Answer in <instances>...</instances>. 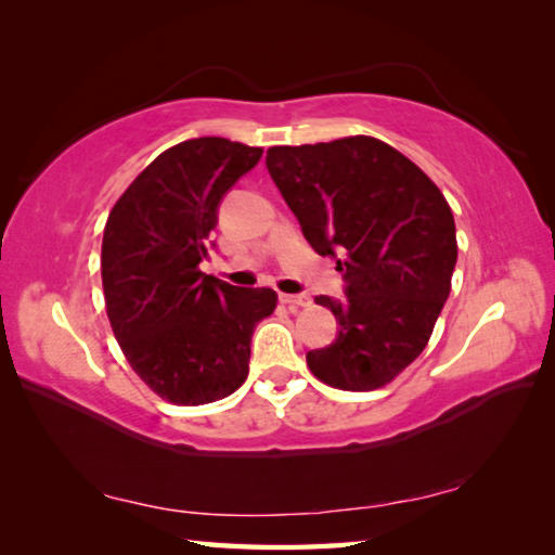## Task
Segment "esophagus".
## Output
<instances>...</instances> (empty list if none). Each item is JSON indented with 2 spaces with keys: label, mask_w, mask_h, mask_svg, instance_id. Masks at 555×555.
Instances as JSON below:
<instances>
[{
  "label": "esophagus",
  "mask_w": 555,
  "mask_h": 555,
  "mask_svg": "<svg viewBox=\"0 0 555 555\" xmlns=\"http://www.w3.org/2000/svg\"><path fill=\"white\" fill-rule=\"evenodd\" d=\"M279 300L288 308L291 313H298V311H304V308L311 306V298H308L306 294H294V296L281 294V296H279Z\"/></svg>",
  "instance_id": "34e87169"
}]
</instances>
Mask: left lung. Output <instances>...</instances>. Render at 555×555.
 <instances>
[{
  "label": "left lung",
  "instance_id": "obj_1",
  "mask_svg": "<svg viewBox=\"0 0 555 555\" xmlns=\"http://www.w3.org/2000/svg\"><path fill=\"white\" fill-rule=\"evenodd\" d=\"M267 168L308 244L345 281V298H315L340 331L306 354L308 367L335 389L384 387L424 352L448 300L457 261L448 201L372 137L271 146Z\"/></svg>",
  "mask_w": 555,
  "mask_h": 555
}]
</instances>
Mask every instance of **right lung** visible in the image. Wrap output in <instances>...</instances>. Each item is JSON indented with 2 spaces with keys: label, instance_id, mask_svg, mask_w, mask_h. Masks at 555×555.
<instances>
[{
  "label": "right lung",
  "instance_id": "obj_1",
  "mask_svg": "<svg viewBox=\"0 0 555 555\" xmlns=\"http://www.w3.org/2000/svg\"><path fill=\"white\" fill-rule=\"evenodd\" d=\"M261 149L201 137L166 149L112 208L102 237V288L117 343L158 397L201 406L249 374L251 335L274 313L271 288L203 274L224 195Z\"/></svg>",
  "mask_w": 555,
  "mask_h": 555
}]
</instances>
